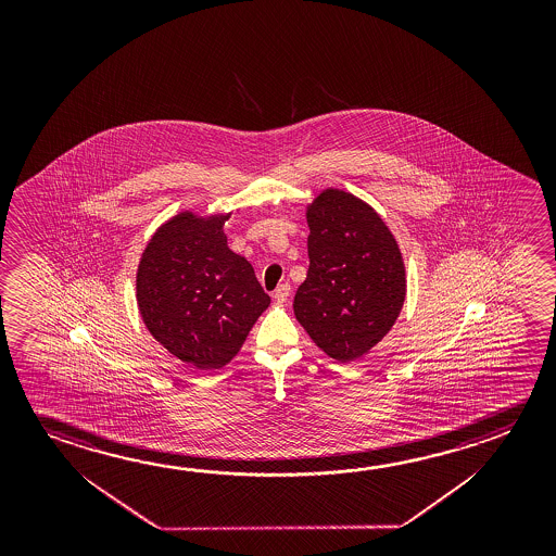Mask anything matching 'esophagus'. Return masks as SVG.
<instances>
[{
	"mask_svg": "<svg viewBox=\"0 0 556 556\" xmlns=\"http://www.w3.org/2000/svg\"><path fill=\"white\" fill-rule=\"evenodd\" d=\"M289 294H291V285L289 282H282L279 285L274 292L275 301L279 302V304H285V302L289 301Z\"/></svg>",
	"mask_w": 556,
	"mask_h": 556,
	"instance_id": "1",
	"label": "esophagus"
}]
</instances>
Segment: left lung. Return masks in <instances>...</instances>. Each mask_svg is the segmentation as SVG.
I'll use <instances>...</instances> for the list:
<instances>
[{"label":"left lung","instance_id":"8db88e82","mask_svg":"<svg viewBox=\"0 0 556 556\" xmlns=\"http://www.w3.org/2000/svg\"><path fill=\"white\" fill-rule=\"evenodd\" d=\"M309 267L294 316L339 363L366 355L400 316L407 277L382 217L349 191H319L306 207Z\"/></svg>","mask_w":556,"mask_h":556}]
</instances>
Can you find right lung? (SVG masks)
Returning a JSON list of instances; mask_svg holds the SVG:
<instances>
[{"label": "right lung", "instance_id": "add662e5", "mask_svg": "<svg viewBox=\"0 0 556 556\" xmlns=\"http://www.w3.org/2000/svg\"><path fill=\"white\" fill-rule=\"evenodd\" d=\"M230 215H174L137 265V306L149 333L198 370L228 365L271 304L252 264L228 248L223 227Z\"/></svg>", "mask_w": 556, "mask_h": 556}]
</instances>
